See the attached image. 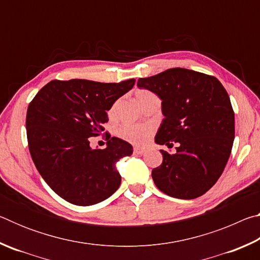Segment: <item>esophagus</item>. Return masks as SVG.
<instances>
[{
  "label": "esophagus",
  "instance_id": "1",
  "mask_svg": "<svg viewBox=\"0 0 260 260\" xmlns=\"http://www.w3.org/2000/svg\"><path fill=\"white\" fill-rule=\"evenodd\" d=\"M134 153H136V155H142V153H144V151H146V149L144 148H140V147H135L133 149Z\"/></svg>",
  "mask_w": 260,
  "mask_h": 260
}]
</instances>
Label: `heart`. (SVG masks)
Returning <instances> with one entry per match:
<instances>
[{
  "instance_id": "heart-1",
  "label": "heart",
  "mask_w": 260,
  "mask_h": 260,
  "mask_svg": "<svg viewBox=\"0 0 260 260\" xmlns=\"http://www.w3.org/2000/svg\"><path fill=\"white\" fill-rule=\"evenodd\" d=\"M150 96H153L151 91L146 90V89H140L135 93V100L140 105L144 100L150 98ZM114 110H116V104H114L113 107L110 109V111H109L110 116L113 114ZM152 132H153V128L149 125L126 124V125L120 126L119 128H118L117 134L119 135L121 139L127 141V142L136 144V146H142V144L148 142V140L150 139V136L152 135Z\"/></svg>"
}]
</instances>
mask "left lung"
I'll return each instance as SVG.
<instances>
[{
    "label": "left lung",
    "instance_id": "obj_1",
    "mask_svg": "<svg viewBox=\"0 0 260 260\" xmlns=\"http://www.w3.org/2000/svg\"><path fill=\"white\" fill-rule=\"evenodd\" d=\"M138 87L161 100L165 118L155 142L179 143L173 155L160 150L162 162L152 170L153 182L175 199L202 196L218 181L234 142V110L226 89L213 76L181 68L141 78Z\"/></svg>",
    "mask_w": 260,
    "mask_h": 260
}]
</instances>
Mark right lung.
<instances>
[{
    "mask_svg": "<svg viewBox=\"0 0 260 260\" xmlns=\"http://www.w3.org/2000/svg\"><path fill=\"white\" fill-rule=\"evenodd\" d=\"M134 83V79L51 80L30 101L26 114L30 156L48 186L69 203L93 205L119 188L116 162L132 155L133 147L105 133L107 148L91 149L89 138L102 134L107 111Z\"/></svg>",
    "mask_w": 260,
    "mask_h": 260,
    "instance_id": "add662e5",
    "label": "right lung"
}]
</instances>
